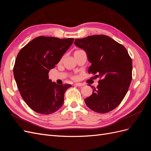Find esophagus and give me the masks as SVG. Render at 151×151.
<instances>
[{"label":"esophagus","mask_w":151,"mask_h":151,"mask_svg":"<svg viewBox=\"0 0 151 151\" xmlns=\"http://www.w3.org/2000/svg\"><path fill=\"white\" fill-rule=\"evenodd\" d=\"M75 85H76V86H78V87H81V86H84V84H82V83H76V84H75Z\"/></svg>","instance_id":"1"}]
</instances>
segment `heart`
I'll return each instance as SVG.
<instances>
[{
  "label": "heart",
  "instance_id": "obj_1",
  "mask_svg": "<svg viewBox=\"0 0 151 151\" xmlns=\"http://www.w3.org/2000/svg\"><path fill=\"white\" fill-rule=\"evenodd\" d=\"M79 51H81V50H79Z\"/></svg>",
  "mask_w": 151,
  "mask_h": 151
}]
</instances>
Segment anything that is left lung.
<instances>
[{
	"mask_svg": "<svg viewBox=\"0 0 151 151\" xmlns=\"http://www.w3.org/2000/svg\"><path fill=\"white\" fill-rule=\"evenodd\" d=\"M91 65L89 73L101 78L97 89L84 99L93 111L105 113L116 108L127 93L132 78V62L127 49L108 36L92 35L76 39Z\"/></svg>",
	"mask_w": 151,
	"mask_h": 151,
	"instance_id": "left-lung-1",
	"label": "left lung"
}]
</instances>
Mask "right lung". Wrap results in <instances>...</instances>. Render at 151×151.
Returning <instances> with one entry per match:
<instances>
[{
    "label": "right lung",
    "instance_id": "right-lung-1",
    "mask_svg": "<svg viewBox=\"0 0 151 151\" xmlns=\"http://www.w3.org/2000/svg\"><path fill=\"white\" fill-rule=\"evenodd\" d=\"M73 42V38L41 36L17 54L14 76L22 99L35 111L49 115L63 105L64 93L71 85L52 83L48 72L60 62Z\"/></svg>",
    "mask_w": 151,
    "mask_h": 151
}]
</instances>
